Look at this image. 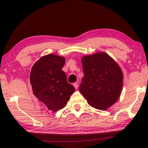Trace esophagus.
Segmentation results:
<instances>
[{"label": "esophagus", "mask_w": 148, "mask_h": 148, "mask_svg": "<svg viewBox=\"0 0 148 148\" xmlns=\"http://www.w3.org/2000/svg\"><path fill=\"white\" fill-rule=\"evenodd\" d=\"M73 86L75 87V89H77L78 88V83H77V82L74 83Z\"/></svg>", "instance_id": "1"}]
</instances>
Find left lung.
<instances>
[{
    "label": "left lung",
    "mask_w": 148,
    "mask_h": 148,
    "mask_svg": "<svg viewBox=\"0 0 148 148\" xmlns=\"http://www.w3.org/2000/svg\"><path fill=\"white\" fill-rule=\"evenodd\" d=\"M82 62L84 77L79 90L91 106L106 110L116 102L121 95L122 71L104 52L85 56Z\"/></svg>",
    "instance_id": "obj_1"
}]
</instances>
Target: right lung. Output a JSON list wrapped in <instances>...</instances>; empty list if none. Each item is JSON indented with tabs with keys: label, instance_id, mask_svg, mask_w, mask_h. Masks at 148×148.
Here are the masks:
<instances>
[{
	"label": "right lung",
	"instance_id": "right-lung-1",
	"mask_svg": "<svg viewBox=\"0 0 148 148\" xmlns=\"http://www.w3.org/2000/svg\"><path fill=\"white\" fill-rule=\"evenodd\" d=\"M64 63L62 56L48 54L34 64L30 73L34 96L52 112L63 108L75 90L62 70Z\"/></svg>",
	"mask_w": 148,
	"mask_h": 148
}]
</instances>
